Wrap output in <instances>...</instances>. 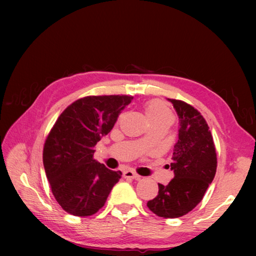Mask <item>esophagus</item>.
Listing matches in <instances>:
<instances>
[{"label": "esophagus", "instance_id": "34e87169", "mask_svg": "<svg viewBox=\"0 0 256 256\" xmlns=\"http://www.w3.org/2000/svg\"><path fill=\"white\" fill-rule=\"evenodd\" d=\"M124 178H129V180H140V175H138L134 171H125L122 174Z\"/></svg>", "mask_w": 256, "mask_h": 256}]
</instances>
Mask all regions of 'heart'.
I'll list each match as a JSON object with an SVG mask.
<instances>
[{
    "label": "heart",
    "mask_w": 256,
    "mask_h": 256,
    "mask_svg": "<svg viewBox=\"0 0 256 256\" xmlns=\"http://www.w3.org/2000/svg\"><path fill=\"white\" fill-rule=\"evenodd\" d=\"M144 112L150 122L154 120H164L172 118L171 111L161 100H152V102H147L144 108Z\"/></svg>",
    "instance_id": "obj_1"
}]
</instances>
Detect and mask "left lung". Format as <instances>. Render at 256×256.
I'll use <instances>...</instances> for the list:
<instances>
[{
	"mask_svg": "<svg viewBox=\"0 0 256 256\" xmlns=\"http://www.w3.org/2000/svg\"><path fill=\"white\" fill-rule=\"evenodd\" d=\"M172 102L180 118L178 141L172 164L174 178L166 186L158 184V196L147 207L162 218H180L202 200L216 171V154L206 120L192 106L182 100Z\"/></svg>",
	"mask_w": 256,
	"mask_h": 256,
	"instance_id": "obj_1",
	"label": "left lung"
}]
</instances>
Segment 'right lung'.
Masks as SVG:
<instances>
[{
	"instance_id": "obj_1",
	"label": "right lung",
	"mask_w": 256,
	"mask_h": 256,
	"mask_svg": "<svg viewBox=\"0 0 256 256\" xmlns=\"http://www.w3.org/2000/svg\"><path fill=\"white\" fill-rule=\"evenodd\" d=\"M132 96H88L60 115L46 140L44 172L56 202L68 214H96L122 177L94 160L97 142L112 130Z\"/></svg>"
}]
</instances>
